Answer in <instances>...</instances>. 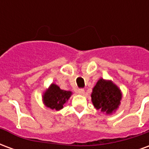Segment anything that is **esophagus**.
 <instances>
[{
    "label": "esophagus",
    "instance_id": "34e87169",
    "mask_svg": "<svg viewBox=\"0 0 149 149\" xmlns=\"http://www.w3.org/2000/svg\"><path fill=\"white\" fill-rule=\"evenodd\" d=\"M77 93L80 94V95H84V90L83 88H81V89H78Z\"/></svg>",
    "mask_w": 149,
    "mask_h": 149
}]
</instances>
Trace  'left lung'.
<instances>
[{
  "mask_svg": "<svg viewBox=\"0 0 149 149\" xmlns=\"http://www.w3.org/2000/svg\"><path fill=\"white\" fill-rule=\"evenodd\" d=\"M91 97L97 109L106 114H112L120 106L122 93L112 81L100 78L94 86Z\"/></svg>",
  "mask_w": 149,
  "mask_h": 149,
  "instance_id": "1",
  "label": "left lung"
}]
</instances>
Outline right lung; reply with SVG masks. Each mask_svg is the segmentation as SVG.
<instances>
[{
    "label": "right lung",
    "instance_id": "add662e5",
    "mask_svg": "<svg viewBox=\"0 0 149 149\" xmlns=\"http://www.w3.org/2000/svg\"><path fill=\"white\" fill-rule=\"evenodd\" d=\"M71 95V91L62 90L58 85L52 84L43 94L42 100L46 107L51 109L61 110Z\"/></svg>",
    "mask_w": 149,
    "mask_h": 149
}]
</instances>
